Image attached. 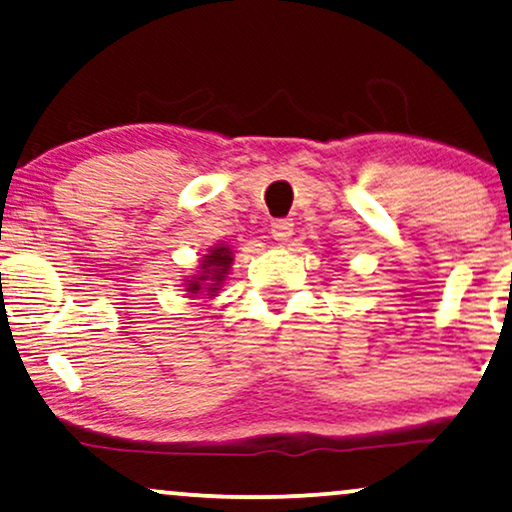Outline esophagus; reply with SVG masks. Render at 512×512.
Returning <instances> with one entry per match:
<instances>
[{
  "label": "esophagus",
  "mask_w": 512,
  "mask_h": 512,
  "mask_svg": "<svg viewBox=\"0 0 512 512\" xmlns=\"http://www.w3.org/2000/svg\"><path fill=\"white\" fill-rule=\"evenodd\" d=\"M293 229L295 224L290 222V219H274V222H271V236H274L278 243H286L288 238L293 236Z\"/></svg>",
  "instance_id": "esophagus-1"
}]
</instances>
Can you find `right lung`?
Here are the masks:
<instances>
[{"mask_svg": "<svg viewBox=\"0 0 512 512\" xmlns=\"http://www.w3.org/2000/svg\"><path fill=\"white\" fill-rule=\"evenodd\" d=\"M229 267H231V252L229 248H212L210 255L203 257V264H200V269H203V274L193 276V281H189V293L196 295L198 290H208V295H215L217 293V286L224 281V276L229 274Z\"/></svg>", "mask_w": 512, "mask_h": 512, "instance_id": "right-lung-1", "label": "right lung"}]
</instances>
